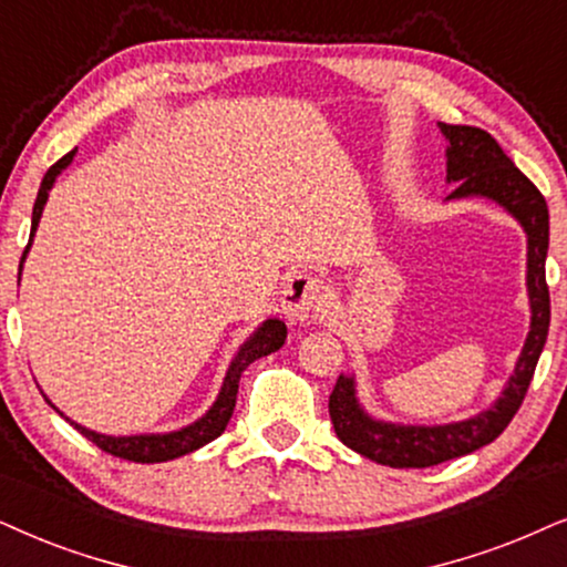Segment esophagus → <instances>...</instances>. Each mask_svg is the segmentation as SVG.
I'll list each match as a JSON object with an SVG mask.
<instances>
[{
	"label": "esophagus",
	"instance_id": "esophagus-1",
	"mask_svg": "<svg viewBox=\"0 0 567 567\" xmlns=\"http://www.w3.org/2000/svg\"><path fill=\"white\" fill-rule=\"evenodd\" d=\"M324 306V282L311 275H296L282 290V313L290 321L313 319Z\"/></svg>",
	"mask_w": 567,
	"mask_h": 567
}]
</instances>
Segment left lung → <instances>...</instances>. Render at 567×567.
Masks as SVG:
<instances>
[{
	"instance_id": "8db88e82",
	"label": "left lung",
	"mask_w": 567,
	"mask_h": 567,
	"mask_svg": "<svg viewBox=\"0 0 567 567\" xmlns=\"http://www.w3.org/2000/svg\"><path fill=\"white\" fill-rule=\"evenodd\" d=\"M447 135V181L457 183L450 198L486 196L503 204L528 235V298L532 332L503 398L476 419L447 426H395L371 421L355 403L353 379H337L329 395V419L342 444L390 468H429L468 455L497 440L526 398L549 332V288L544 275L549 248V212L539 188L515 167L499 143L482 127L440 123Z\"/></svg>"
}]
</instances>
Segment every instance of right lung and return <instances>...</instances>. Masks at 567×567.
<instances>
[{
	"mask_svg": "<svg viewBox=\"0 0 567 567\" xmlns=\"http://www.w3.org/2000/svg\"><path fill=\"white\" fill-rule=\"evenodd\" d=\"M73 156H75V152L64 154L60 162H54L52 167L47 169L44 181H41L39 196H35V204H33L31 240H33L35 227H39L41 212H44L49 188L54 185L56 175H60V172L68 167L70 162H73ZM31 240H28V246L23 250V259H25L28 248H31ZM20 267H23V261H20ZM285 337H288V327H285L279 319H269L267 324H264L259 332L250 337L246 346L240 348L238 358H235L230 371H227L225 384H221V392H219L217 403L212 405V411L206 413L200 421H196V424H190L188 429H181V432L148 434V436H104V434L89 432V429L78 426V424H73V421H70V424H73L78 432L85 436V440H91L93 444H96L99 450H104L106 455L123 457V461H131V463H164V461H172V457L188 455V453H193V450L204 447L206 442H212L214 436H219L221 432H225L227 421H230V415H233L235 398H238L240 374L256 361V358L269 355V353H275V350L282 348Z\"/></svg>",
	"mask_w": 567,
	"mask_h": 567,
	"instance_id": "1",
	"label": "right lung"
}]
</instances>
